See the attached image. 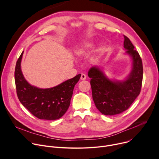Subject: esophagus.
<instances>
[{"label": "esophagus", "instance_id": "1", "mask_svg": "<svg viewBox=\"0 0 159 159\" xmlns=\"http://www.w3.org/2000/svg\"><path fill=\"white\" fill-rule=\"evenodd\" d=\"M80 79H81L82 80H85V79H86V75H85V74H81V76H80Z\"/></svg>", "mask_w": 159, "mask_h": 159}]
</instances>
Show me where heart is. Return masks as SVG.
I'll use <instances>...</instances> for the list:
<instances>
[{"label": "heart", "instance_id": "1", "mask_svg": "<svg viewBox=\"0 0 159 159\" xmlns=\"http://www.w3.org/2000/svg\"><path fill=\"white\" fill-rule=\"evenodd\" d=\"M93 43L90 41L82 43L80 45H79V47L76 48L75 51V53L76 55L79 57H86L93 48Z\"/></svg>", "mask_w": 159, "mask_h": 159}]
</instances>
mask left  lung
<instances>
[{"instance_id":"left-lung-1","label":"left lung","mask_w":159,"mask_h":159,"mask_svg":"<svg viewBox=\"0 0 159 159\" xmlns=\"http://www.w3.org/2000/svg\"><path fill=\"white\" fill-rule=\"evenodd\" d=\"M126 53L132 57L133 68L129 77L123 81H111L96 66L90 68L93 99L98 109L104 115H116L128 109L141 91L143 64L139 52L129 39L124 35Z\"/></svg>"}]
</instances>
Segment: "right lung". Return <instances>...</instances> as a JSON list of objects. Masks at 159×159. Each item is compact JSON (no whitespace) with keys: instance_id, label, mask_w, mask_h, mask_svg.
I'll use <instances>...</instances> for the list:
<instances>
[{"instance_id":"add662e5","label":"right lung","mask_w":159,"mask_h":159,"mask_svg":"<svg viewBox=\"0 0 159 159\" xmlns=\"http://www.w3.org/2000/svg\"><path fill=\"white\" fill-rule=\"evenodd\" d=\"M22 53L16 62L14 72L16 93L19 101L38 119L55 120L60 118L70 106L74 88L81 74L52 88L36 87L30 85L22 74L20 61Z\"/></svg>"}]
</instances>
